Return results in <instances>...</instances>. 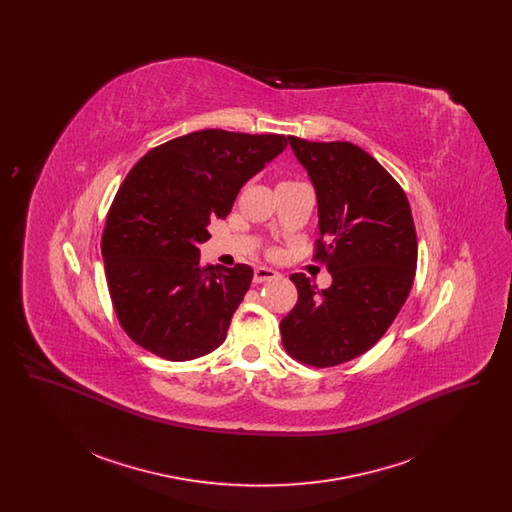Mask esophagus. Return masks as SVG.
Instances as JSON below:
<instances>
[{
    "label": "esophagus",
    "mask_w": 512,
    "mask_h": 512,
    "mask_svg": "<svg viewBox=\"0 0 512 512\" xmlns=\"http://www.w3.org/2000/svg\"><path fill=\"white\" fill-rule=\"evenodd\" d=\"M274 278H278V272H276V270L267 267L255 268V274H253V282H255V284H263V282L274 280Z\"/></svg>",
    "instance_id": "obj_1"
}]
</instances>
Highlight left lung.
<instances>
[{"label": "left lung", "mask_w": 512, "mask_h": 512, "mask_svg": "<svg viewBox=\"0 0 512 512\" xmlns=\"http://www.w3.org/2000/svg\"><path fill=\"white\" fill-rule=\"evenodd\" d=\"M288 140L317 192L315 259L332 286L318 292L292 274L299 297L280 332L293 359L326 368L363 355L390 328L413 288L416 230L403 188L365 149Z\"/></svg>", "instance_id": "1"}]
</instances>
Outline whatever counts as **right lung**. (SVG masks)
Segmentation results:
<instances>
[{
    "instance_id": "1",
    "label": "right lung",
    "mask_w": 512,
    "mask_h": 512,
    "mask_svg": "<svg viewBox=\"0 0 512 512\" xmlns=\"http://www.w3.org/2000/svg\"><path fill=\"white\" fill-rule=\"evenodd\" d=\"M288 146L282 134L197 130L153 147L109 209L101 255L124 332L169 361L226 340L253 268L201 265L211 220L226 219L249 178Z\"/></svg>"
}]
</instances>
